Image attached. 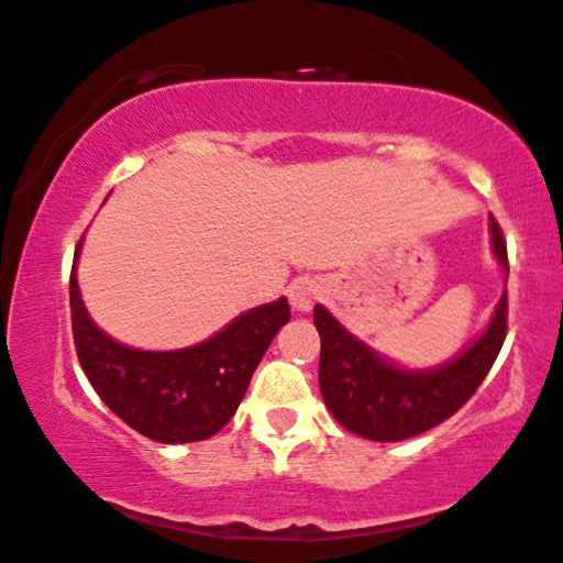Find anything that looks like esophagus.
Masks as SVG:
<instances>
[{"label":"esophagus","mask_w":563,"mask_h":563,"mask_svg":"<svg viewBox=\"0 0 563 563\" xmlns=\"http://www.w3.org/2000/svg\"><path fill=\"white\" fill-rule=\"evenodd\" d=\"M321 296H323L321 283L308 280V278H298L288 288V300H290L292 310H298V313H306V310L313 308V303Z\"/></svg>","instance_id":"1"}]
</instances>
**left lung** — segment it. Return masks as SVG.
Returning <instances> with one entry per match:
<instances>
[{
  "label": "left lung",
  "mask_w": 563,
  "mask_h": 563,
  "mask_svg": "<svg viewBox=\"0 0 563 563\" xmlns=\"http://www.w3.org/2000/svg\"><path fill=\"white\" fill-rule=\"evenodd\" d=\"M490 250L508 275L506 240L488 222ZM506 290L483 333L438 366H405L374 351L335 321L329 308H313L321 333L318 384L329 412L349 432L374 442H399L438 427L481 387L506 341Z\"/></svg>",
  "instance_id": "left-lung-1"
}]
</instances>
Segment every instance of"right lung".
Here are the masks:
<instances>
[{
    "label": "right lung",
    "mask_w": 563,
    "mask_h": 563,
    "mask_svg": "<svg viewBox=\"0 0 563 563\" xmlns=\"http://www.w3.org/2000/svg\"><path fill=\"white\" fill-rule=\"evenodd\" d=\"M78 242L70 273L75 349L98 397L144 438L184 444L212 438L238 412L260 358L290 321L288 298L250 308L195 346L133 349L90 318L78 285Z\"/></svg>",
    "instance_id": "right-lung-1"
}]
</instances>
